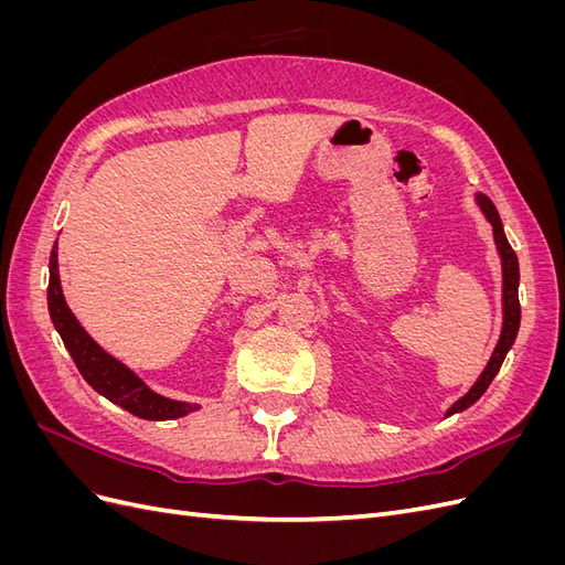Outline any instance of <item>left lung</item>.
I'll use <instances>...</instances> for the list:
<instances>
[{
	"label": "left lung",
	"instance_id": "1",
	"mask_svg": "<svg viewBox=\"0 0 565 565\" xmlns=\"http://www.w3.org/2000/svg\"><path fill=\"white\" fill-rule=\"evenodd\" d=\"M476 202H478V207H481V212L486 214V218L490 221L494 245H498L500 259H502V332H500L498 347H494L486 370L481 372V377L476 380V384L465 393V396H461L457 403H452V407H448L446 417L461 413V409H467L469 405H473L478 398L483 396L486 388L494 380V374L500 372L509 349L514 347L519 328H521V303H519V278L521 276H519L516 252L511 249V245L507 241L504 228H502V218H500L498 210H494L492 200L483 193H476Z\"/></svg>",
	"mask_w": 565,
	"mask_h": 565
}]
</instances>
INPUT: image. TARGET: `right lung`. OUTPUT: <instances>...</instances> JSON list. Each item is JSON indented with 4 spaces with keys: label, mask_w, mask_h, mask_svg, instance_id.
Listing matches in <instances>:
<instances>
[{
    "label": "right lung",
    "mask_w": 565,
    "mask_h": 565,
    "mask_svg": "<svg viewBox=\"0 0 565 565\" xmlns=\"http://www.w3.org/2000/svg\"><path fill=\"white\" fill-rule=\"evenodd\" d=\"M49 316L54 328L58 330L65 349L71 351L82 377L89 382L94 391L106 396L110 403L125 407L127 413L141 419H177L198 409L193 403L164 398L160 393L146 386L139 374L131 372L125 363L106 353L96 341L82 328L79 320L67 309L61 276H58V247L54 245L49 259Z\"/></svg>",
    "instance_id": "obj_1"
}]
</instances>
